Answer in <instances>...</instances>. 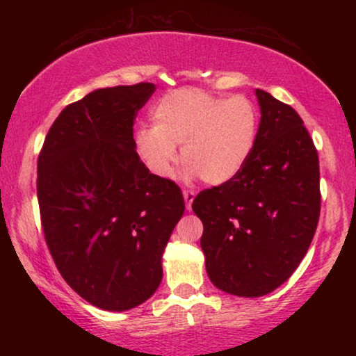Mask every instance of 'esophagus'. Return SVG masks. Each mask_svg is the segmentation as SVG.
Segmentation results:
<instances>
[{
    "label": "esophagus",
    "instance_id": "1",
    "mask_svg": "<svg viewBox=\"0 0 356 356\" xmlns=\"http://www.w3.org/2000/svg\"><path fill=\"white\" fill-rule=\"evenodd\" d=\"M195 194L192 191H184V201H186V209L191 211L192 209V202H194Z\"/></svg>",
    "mask_w": 356,
    "mask_h": 356
}]
</instances>
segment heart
I'll list each match as a JSON object with an SVG mask.
<instances>
[{
	"label": "heart",
	"mask_w": 356,
	"mask_h": 356,
	"mask_svg": "<svg viewBox=\"0 0 356 356\" xmlns=\"http://www.w3.org/2000/svg\"><path fill=\"white\" fill-rule=\"evenodd\" d=\"M152 125L138 127L136 149L155 177L172 175L181 145L184 175L209 186L234 181L254 152L259 112L248 97L229 99L199 88L167 93L152 107Z\"/></svg>",
	"instance_id": "heart-1"
}]
</instances>
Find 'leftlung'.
I'll return each instance as SVG.
<instances>
[{"mask_svg":"<svg viewBox=\"0 0 356 356\" xmlns=\"http://www.w3.org/2000/svg\"><path fill=\"white\" fill-rule=\"evenodd\" d=\"M254 152L238 177L192 202L204 232L206 271L216 288L257 298L300 266L320 219L318 152L296 110L256 90Z\"/></svg>","mask_w":356,"mask_h":356,"instance_id":"1","label":"left lung"}]
</instances>
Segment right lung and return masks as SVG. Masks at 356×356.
<instances>
[{"label":"right lung","mask_w":356,"mask_h":356,"mask_svg":"<svg viewBox=\"0 0 356 356\" xmlns=\"http://www.w3.org/2000/svg\"><path fill=\"white\" fill-rule=\"evenodd\" d=\"M154 83L99 88L61 110L38 157L50 254L75 293L107 312L136 308L162 281V252L182 218L170 179L136 152L134 120Z\"/></svg>","instance_id":"right-lung-1"}]
</instances>
